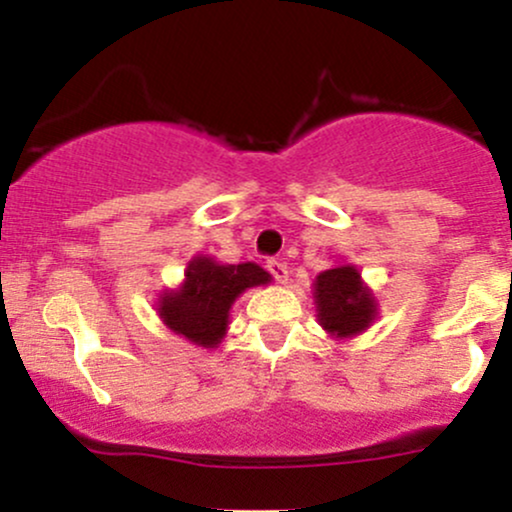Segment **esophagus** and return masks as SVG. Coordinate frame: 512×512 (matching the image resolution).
Listing matches in <instances>:
<instances>
[{
	"label": "esophagus",
	"instance_id": "obj_1",
	"mask_svg": "<svg viewBox=\"0 0 512 512\" xmlns=\"http://www.w3.org/2000/svg\"><path fill=\"white\" fill-rule=\"evenodd\" d=\"M267 269L272 272V276L279 284H289V269H286V264L281 260H269L267 262Z\"/></svg>",
	"mask_w": 512,
	"mask_h": 512
}]
</instances>
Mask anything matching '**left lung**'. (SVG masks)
<instances>
[{"mask_svg": "<svg viewBox=\"0 0 512 512\" xmlns=\"http://www.w3.org/2000/svg\"><path fill=\"white\" fill-rule=\"evenodd\" d=\"M313 298L317 322L332 339L356 337L378 317V298L361 279L356 264L339 262L317 274Z\"/></svg>", "mask_w": 512, "mask_h": 512, "instance_id": "1", "label": "left lung"}]
</instances>
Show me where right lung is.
Segmentation results:
<instances>
[{
  "instance_id": "1",
  "label": "right lung",
  "mask_w": 512,
  "mask_h": 512,
  "mask_svg": "<svg viewBox=\"0 0 512 512\" xmlns=\"http://www.w3.org/2000/svg\"><path fill=\"white\" fill-rule=\"evenodd\" d=\"M269 281L272 274L255 262L221 264L209 255H195L187 262L178 289L158 293L156 313L173 334L195 346L216 349L231 325L236 298Z\"/></svg>"
}]
</instances>
